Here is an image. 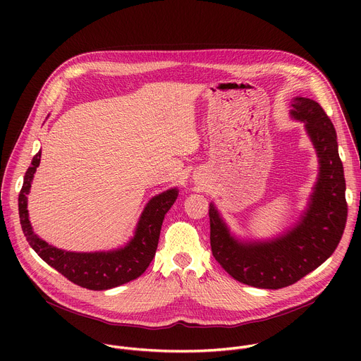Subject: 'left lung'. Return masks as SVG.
Segmentation results:
<instances>
[{
	"label": "left lung",
	"instance_id": "8db88e82",
	"mask_svg": "<svg viewBox=\"0 0 361 361\" xmlns=\"http://www.w3.org/2000/svg\"><path fill=\"white\" fill-rule=\"evenodd\" d=\"M291 117L302 121L319 157L320 173L300 220L280 237L240 241L210 204V243L214 259L237 281L259 288H283L322 266L337 248L347 221L345 180L337 134L319 102L295 97Z\"/></svg>",
	"mask_w": 361,
	"mask_h": 361
}]
</instances>
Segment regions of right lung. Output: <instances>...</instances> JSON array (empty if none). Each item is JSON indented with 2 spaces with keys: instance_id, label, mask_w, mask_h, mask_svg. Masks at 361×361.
<instances>
[{
  "instance_id": "1",
  "label": "right lung",
  "mask_w": 361,
  "mask_h": 361,
  "mask_svg": "<svg viewBox=\"0 0 361 361\" xmlns=\"http://www.w3.org/2000/svg\"><path fill=\"white\" fill-rule=\"evenodd\" d=\"M39 160L41 151L34 156L18 195L21 228L32 250L48 266L56 269L74 284L88 290H109L140 277L156 255L164 216L177 200L178 190H167L148 201L138 220L134 237L124 247L95 252L66 251L39 238L32 231L28 219L27 194L30 192Z\"/></svg>"
}]
</instances>
